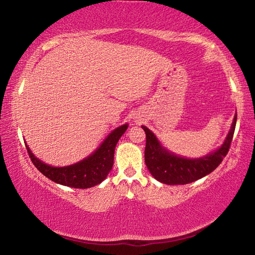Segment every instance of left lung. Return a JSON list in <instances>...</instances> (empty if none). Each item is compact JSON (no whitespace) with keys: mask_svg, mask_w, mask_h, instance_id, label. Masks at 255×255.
<instances>
[{"mask_svg":"<svg viewBox=\"0 0 255 255\" xmlns=\"http://www.w3.org/2000/svg\"><path fill=\"white\" fill-rule=\"evenodd\" d=\"M236 118L237 115H235L231 130L221 147L199 158H185L169 152L147 127L141 126L146 133L145 163L150 174L159 182L174 185L191 183L211 173L230 150Z\"/></svg>","mask_w":255,"mask_h":255,"instance_id":"left-lung-1","label":"left lung"}]
</instances>
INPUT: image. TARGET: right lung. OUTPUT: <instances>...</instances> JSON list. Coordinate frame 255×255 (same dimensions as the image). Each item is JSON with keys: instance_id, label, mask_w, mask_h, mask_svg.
<instances>
[{"instance_id": "add662e5", "label": "right lung", "mask_w": 255, "mask_h": 255, "mask_svg": "<svg viewBox=\"0 0 255 255\" xmlns=\"http://www.w3.org/2000/svg\"><path fill=\"white\" fill-rule=\"evenodd\" d=\"M128 128V125H123L109 133L96 152L75 164L63 167L50 166L41 162L27 147L29 157L33 165L49 180L66 187L76 189H88L101 183L107 178L114 165L115 148L120 137Z\"/></svg>"}]
</instances>
